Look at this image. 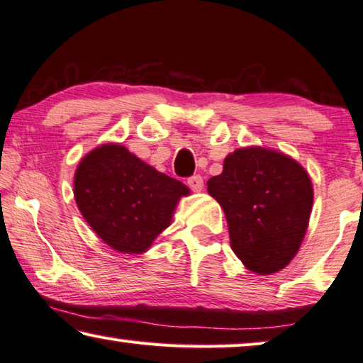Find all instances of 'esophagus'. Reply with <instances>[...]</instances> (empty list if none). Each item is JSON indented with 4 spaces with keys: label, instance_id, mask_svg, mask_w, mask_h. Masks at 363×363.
<instances>
[{
    "label": "esophagus",
    "instance_id": "1",
    "mask_svg": "<svg viewBox=\"0 0 363 363\" xmlns=\"http://www.w3.org/2000/svg\"><path fill=\"white\" fill-rule=\"evenodd\" d=\"M188 186L193 189V191H203L204 188V182H203V177L201 175H193L188 178Z\"/></svg>",
    "mask_w": 363,
    "mask_h": 363
}]
</instances>
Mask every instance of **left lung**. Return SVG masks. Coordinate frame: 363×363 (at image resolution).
<instances>
[{
    "label": "left lung",
    "mask_w": 363,
    "mask_h": 363,
    "mask_svg": "<svg viewBox=\"0 0 363 363\" xmlns=\"http://www.w3.org/2000/svg\"><path fill=\"white\" fill-rule=\"evenodd\" d=\"M207 191L222 206L231 249L247 270L270 275L294 259L313 204L311 177L298 160L264 146L238 147Z\"/></svg>",
    "instance_id": "left-lung-1"
}]
</instances>
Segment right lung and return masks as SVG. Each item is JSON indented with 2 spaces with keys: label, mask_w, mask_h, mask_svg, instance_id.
<instances>
[{
  "label": "right lung",
  "mask_w": 363,
  "mask_h": 363,
  "mask_svg": "<svg viewBox=\"0 0 363 363\" xmlns=\"http://www.w3.org/2000/svg\"><path fill=\"white\" fill-rule=\"evenodd\" d=\"M182 182L143 162L118 143L94 147L77 165L74 196L91 230L111 249L143 254L172 223Z\"/></svg>",
  "instance_id": "1"
}]
</instances>
